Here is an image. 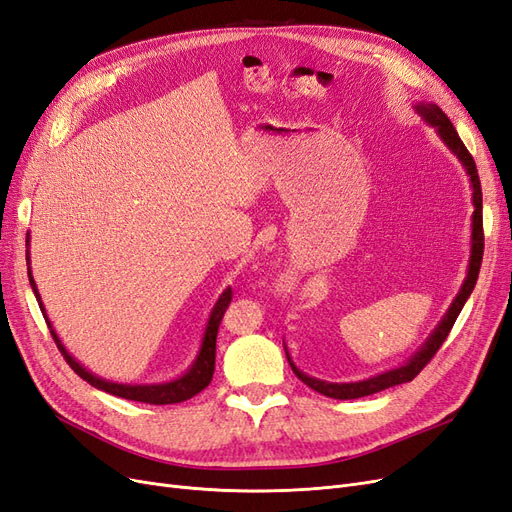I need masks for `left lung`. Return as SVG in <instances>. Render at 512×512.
Listing matches in <instances>:
<instances>
[{"label":"left lung","mask_w":512,"mask_h":512,"mask_svg":"<svg viewBox=\"0 0 512 512\" xmlns=\"http://www.w3.org/2000/svg\"><path fill=\"white\" fill-rule=\"evenodd\" d=\"M416 111L421 113V117L427 123H431V126L438 128V134L442 136V141L457 153V158L463 162V166H466L470 181H472V188H474V220H472V256H470L468 277H466V282H463L451 309H448V314L442 318V322L438 324V329L433 331V335L429 337V342L421 350H418L404 367L386 371V374H380L376 378H369V380H363V382L335 384V382H322V380H316V378H309L307 374H303V371L294 367V363L290 361V356L286 352L288 363H290L294 374H297V378L301 382H305L309 389L318 391L320 395H327V397H333V399H359V397L374 395V393H380L384 389H391V386L414 380L418 374H421L423 367L433 359V356H436L440 346L446 342V337H448V333H451L459 312L463 309V305H466L468 297L476 286L480 262H483V252H485V232H483V190H480V179H478V170H476L474 158L470 156V151L466 149V145H463L457 130L453 128L451 119H448L442 113L440 106H436V104H418Z\"/></svg>","instance_id":"obj_1"}]
</instances>
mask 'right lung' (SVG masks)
<instances>
[{
  "label": "right lung",
  "mask_w": 512,
  "mask_h": 512,
  "mask_svg": "<svg viewBox=\"0 0 512 512\" xmlns=\"http://www.w3.org/2000/svg\"><path fill=\"white\" fill-rule=\"evenodd\" d=\"M29 284H32L34 294H36V299H38V305L42 309V316H44L46 324H49V318H46V314H44V307H42V301L38 297V290H36L32 273H29ZM230 301H232V288H226L224 294L220 297V301L215 303L213 312H211L207 331H205V339H203V348H200V354H198L196 363L192 365V369L188 371V374L181 376L179 380L166 382V384H143V386L141 384H134L132 386V384L106 382L102 378L91 376L89 371L83 369L79 363H76L72 356L66 352V348L61 346L55 331H51V337H53V342L57 344L59 352L64 354L66 363L74 369V374H79L91 386H96V389L106 391V393H111V395H117V397H123V399H130V401H141V404H151V406L181 404V401H188V399H192L194 395H198L203 389H207L211 378H213V369H215V339H218L220 322L224 318V312H226V307H228Z\"/></svg>",
  "instance_id": "right-lung-1"
}]
</instances>
